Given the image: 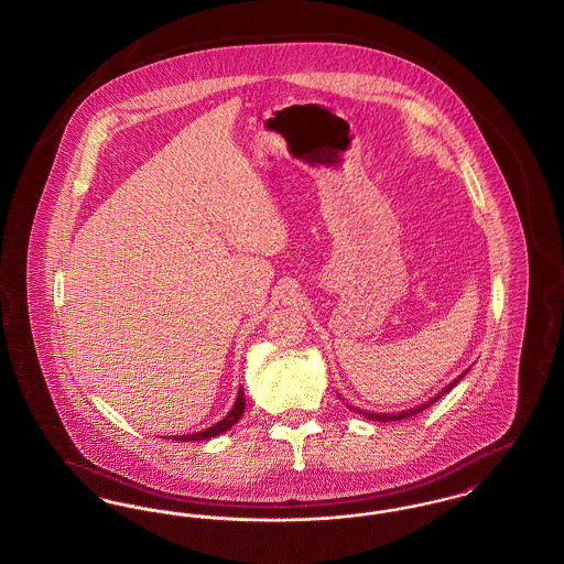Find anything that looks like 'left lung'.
<instances>
[{"instance_id": "obj_1", "label": "left lung", "mask_w": 564, "mask_h": 564, "mask_svg": "<svg viewBox=\"0 0 564 564\" xmlns=\"http://www.w3.org/2000/svg\"><path fill=\"white\" fill-rule=\"evenodd\" d=\"M467 375V370L463 372V375L455 378L448 387H444L435 398H431L430 402L421 403V405H416V408H412V410H403L400 414H376V412H364V410H357L355 408V412H359V414H364L366 419H370V421H380V423H389V421H402V419H408V416H414V414H419V412H423L425 408H430L431 403L437 402L444 393H448V391H453V387H455L456 382L463 378V376Z\"/></svg>"}]
</instances>
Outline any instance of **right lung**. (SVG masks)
Masks as SVG:
<instances>
[{"mask_svg": "<svg viewBox=\"0 0 564 564\" xmlns=\"http://www.w3.org/2000/svg\"><path fill=\"white\" fill-rule=\"evenodd\" d=\"M242 412H245V393H242L241 387V389H239V395H237V402L232 405V410L226 414V419H221L219 423H215L214 427H209V430L198 431V433H192V435H180V437H173V440H182V442L209 440V437H215V435L230 430L232 425H237V421L241 419Z\"/></svg>", "mask_w": 564, "mask_h": 564, "instance_id": "1", "label": "right lung"}]
</instances>
